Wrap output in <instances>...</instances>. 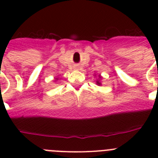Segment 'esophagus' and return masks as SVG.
Segmentation results:
<instances>
[{
    "label": "esophagus",
    "instance_id": "esophagus-1",
    "mask_svg": "<svg viewBox=\"0 0 158 158\" xmlns=\"http://www.w3.org/2000/svg\"><path fill=\"white\" fill-rule=\"evenodd\" d=\"M74 68H76L77 69V68H79V67H78V65H75V66H74Z\"/></svg>",
    "mask_w": 158,
    "mask_h": 158
}]
</instances>
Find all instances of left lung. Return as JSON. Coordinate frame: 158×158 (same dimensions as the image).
<instances>
[{
  "label": "left lung",
  "mask_w": 158,
  "mask_h": 158,
  "mask_svg": "<svg viewBox=\"0 0 158 158\" xmlns=\"http://www.w3.org/2000/svg\"><path fill=\"white\" fill-rule=\"evenodd\" d=\"M97 83H98V84H100V83H99V82H98V81L97 82Z\"/></svg>",
  "instance_id": "left-lung-1"
}]
</instances>
